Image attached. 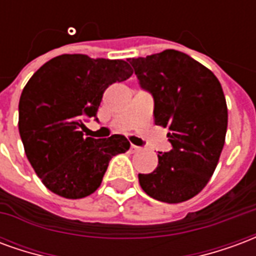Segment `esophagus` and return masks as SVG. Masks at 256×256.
Segmentation results:
<instances>
[{
    "label": "esophagus",
    "mask_w": 256,
    "mask_h": 256,
    "mask_svg": "<svg viewBox=\"0 0 256 256\" xmlns=\"http://www.w3.org/2000/svg\"><path fill=\"white\" fill-rule=\"evenodd\" d=\"M130 150H133V152H138V150H140V146H137V145H133V144H132V146H130Z\"/></svg>",
    "instance_id": "esophagus-1"
}]
</instances>
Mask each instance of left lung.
<instances>
[{
	"label": "left lung",
	"mask_w": 256,
	"mask_h": 256,
	"mask_svg": "<svg viewBox=\"0 0 256 256\" xmlns=\"http://www.w3.org/2000/svg\"><path fill=\"white\" fill-rule=\"evenodd\" d=\"M140 86L154 101L158 126L168 128L172 150L159 152V164L138 174L148 196L182 203L207 185L220 160L228 128V106L220 80L190 56L167 49L128 58Z\"/></svg>",
	"instance_id": "1"
}]
</instances>
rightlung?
I'll return each instance as SVG.
<instances>
[{
	"label": "right lung",
	"mask_w": 256,
	"mask_h": 256,
	"mask_svg": "<svg viewBox=\"0 0 256 256\" xmlns=\"http://www.w3.org/2000/svg\"><path fill=\"white\" fill-rule=\"evenodd\" d=\"M132 74L124 60L62 54L27 82L19 101V133L27 159L49 190L66 198L89 196L112 158L130 148L124 136L84 138L82 130L84 120L97 115L106 88Z\"/></svg>",
	"instance_id": "1"
}]
</instances>
